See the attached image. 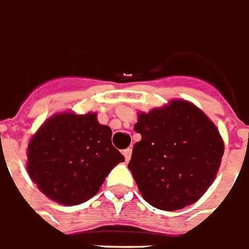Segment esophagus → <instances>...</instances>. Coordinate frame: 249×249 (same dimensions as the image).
Wrapping results in <instances>:
<instances>
[{
    "label": "esophagus",
    "mask_w": 249,
    "mask_h": 249,
    "mask_svg": "<svg viewBox=\"0 0 249 249\" xmlns=\"http://www.w3.org/2000/svg\"><path fill=\"white\" fill-rule=\"evenodd\" d=\"M123 156H124V160H126V162L130 161V158H131V149L128 147V149L123 150Z\"/></svg>",
    "instance_id": "1"
}]
</instances>
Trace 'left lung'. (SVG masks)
Here are the masks:
<instances>
[{
	"mask_svg": "<svg viewBox=\"0 0 249 249\" xmlns=\"http://www.w3.org/2000/svg\"><path fill=\"white\" fill-rule=\"evenodd\" d=\"M128 169L141 195L162 211L195 204L212 185L221 163L224 142L217 127L186 100L139 112Z\"/></svg>",
	"mask_w": 249,
	"mask_h": 249,
	"instance_id": "obj_1",
	"label": "left lung"
}]
</instances>
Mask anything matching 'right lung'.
Here are the masks:
<instances>
[{
  "mask_svg": "<svg viewBox=\"0 0 249 249\" xmlns=\"http://www.w3.org/2000/svg\"><path fill=\"white\" fill-rule=\"evenodd\" d=\"M112 131L96 114H56L28 144L31 179L51 200L79 205L99 192L108 173L124 161L111 143Z\"/></svg>",
  "mask_w": 249,
  "mask_h": 249,
  "instance_id": "add662e5",
  "label": "right lung"
}]
</instances>
